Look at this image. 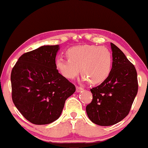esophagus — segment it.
I'll return each instance as SVG.
<instances>
[{"label": "esophagus", "instance_id": "1", "mask_svg": "<svg viewBox=\"0 0 148 148\" xmlns=\"http://www.w3.org/2000/svg\"><path fill=\"white\" fill-rule=\"evenodd\" d=\"M84 89L82 88H81V87H79V86H77L76 87V92H80L81 91H82Z\"/></svg>", "mask_w": 148, "mask_h": 148}]
</instances>
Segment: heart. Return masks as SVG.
Segmentation results:
<instances>
[{"label": "heart", "instance_id": "1", "mask_svg": "<svg viewBox=\"0 0 148 148\" xmlns=\"http://www.w3.org/2000/svg\"><path fill=\"white\" fill-rule=\"evenodd\" d=\"M68 59L58 58L56 67L64 77L72 79L81 72L84 81L92 84L102 83L110 75L112 57L108 48L95 45L72 47L66 52Z\"/></svg>", "mask_w": 148, "mask_h": 148}]
</instances>
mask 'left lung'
<instances>
[{"instance_id":"left-lung-1","label":"left lung","mask_w":148,"mask_h":148,"mask_svg":"<svg viewBox=\"0 0 148 148\" xmlns=\"http://www.w3.org/2000/svg\"><path fill=\"white\" fill-rule=\"evenodd\" d=\"M112 66L110 75L91 89L93 99L86 106L89 119L100 126H110L128 115L138 91L137 71L125 54L110 43Z\"/></svg>"}]
</instances>
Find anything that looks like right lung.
<instances>
[{
  "mask_svg": "<svg viewBox=\"0 0 148 148\" xmlns=\"http://www.w3.org/2000/svg\"><path fill=\"white\" fill-rule=\"evenodd\" d=\"M59 45L42 46L20 56L11 71L12 100L21 114L35 125L59 118L75 87L60 74L55 58Z\"/></svg>",
  "mask_w": 148,
  "mask_h": 148,
  "instance_id": "1",
  "label": "right lung"
}]
</instances>
